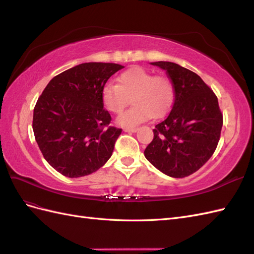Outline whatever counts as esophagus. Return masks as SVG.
<instances>
[{
	"label": "esophagus",
	"instance_id": "34e87169",
	"mask_svg": "<svg viewBox=\"0 0 254 254\" xmlns=\"http://www.w3.org/2000/svg\"><path fill=\"white\" fill-rule=\"evenodd\" d=\"M124 131L125 132H136L137 128L136 127H125Z\"/></svg>",
	"mask_w": 254,
	"mask_h": 254
}]
</instances>
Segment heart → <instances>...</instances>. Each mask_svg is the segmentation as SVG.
I'll list each match as a JSON object with an SVG mask.
<instances>
[{
    "label": "heart",
    "mask_w": 254,
    "mask_h": 254,
    "mask_svg": "<svg viewBox=\"0 0 254 254\" xmlns=\"http://www.w3.org/2000/svg\"><path fill=\"white\" fill-rule=\"evenodd\" d=\"M101 94L105 108L114 114L122 113L131 98L134 106L122 114L118 122L122 126H135L151 117H163L171 109L175 89L166 76L134 66L123 72L118 83H105Z\"/></svg>",
    "instance_id": "b5f03b06"
}]
</instances>
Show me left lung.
Returning <instances> with one entry per match:
<instances>
[{"instance_id": "1", "label": "left lung", "mask_w": 254, "mask_h": 254, "mask_svg": "<svg viewBox=\"0 0 254 254\" xmlns=\"http://www.w3.org/2000/svg\"><path fill=\"white\" fill-rule=\"evenodd\" d=\"M166 71L175 89L167 118L156 125L144 155L159 171L174 178L197 172L216 149L224 120L216 94L199 76L168 61L151 63Z\"/></svg>"}]
</instances>
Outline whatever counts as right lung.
Listing matches in <instances>:
<instances>
[{"label":"right lung","instance_id":"add662e5","mask_svg":"<svg viewBox=\"0 0 254 254\" xmlns=\"http://www.w3.org/2000/svg\"><path fill=\"white\" fill-rule=\"evenodd\" d=\"M124 66L87 63L55 76L34 108L33 130L44 159L68 178L96 172L111 157L122 129L111 126L102 88Z\"/></svg>","mask_w":254,"mask_h":254}]
</instances>
